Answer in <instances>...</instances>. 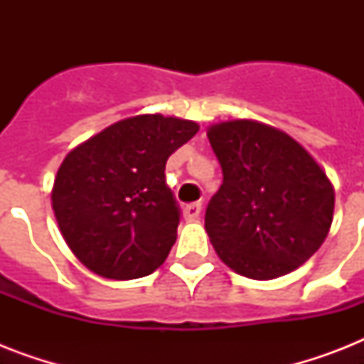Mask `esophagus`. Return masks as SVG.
<instances>
[{"instance_id":"1","label":"esophagus","mask_w":364,"mask_h":364,"mask_svg":"<svg viewBox=\"0 0 364 364\" xmlns=\"http://www.w3.org/2000/svg\"><path fill=\"white\" fill-rule=\"evenodd\" d=\"M183 213H185V219H187V221H196L200 217V213H202V204H200V202H194V204L185 205Z\"/></svg>"}]
</instances>
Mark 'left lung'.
I'll list each match as a JSON object with an SVG mask.
<instances>
[{"label":"left lung","mask_w":364,"mask_h":364,"mask_svg":"<svg viewBox=\"0 0 364 364\" xmlns=\"http://www.w3.org/2000/svg\"><path fill=\"white\" fill-rule=\"evenodd\" d=\"M223 185L205 208L217 255L251 279H274L304 264L333 223L334 191L293 137L255 121L208 130Z\"/></svg>","instance_id":"8db88e82"}]
</instances>
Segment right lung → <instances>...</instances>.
Masks as SVG:
<instances>
[{
    "mask_svg": "<svg viewBox=\"0 0 364 364\" xmlns=\"http://www.w3.org/2000/svg\"><path fill=\"white\" fill-rule=\"evenodd\" d=\"M198 132L173 117L115 122L64 159L53 210L70 249L109 279L153 274L177 238L181 210L166 183V160Z\"/></svg>",
    "mask_w": 364,
    "mask_h": 364,
    "instance_id": "right-lung-1",
    "label": "right lung"
}]
</instances>
